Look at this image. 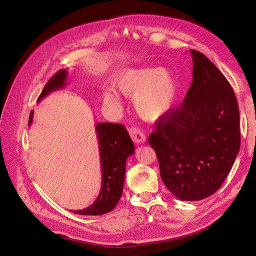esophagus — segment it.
I'll return each instance as SVG.
<instances>
[{
    "mask_svg": "<svg viewBox=\"0 0 256 256\" xmlns=\"http://www.w3.org/2000/svg\"><path fill=\"white\" fill-rule=\"evenodd\" d=\"M130 136L132 139V141L136 143H144L146 141L145 134L137 128H130Z\"/></svg>",
    "mask_w": 256,
    "mask_h": 256,
    "instance_id": "obj_1",
    "label": "esophagus"
}]
</instances>
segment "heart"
<instances>
[{
	"label": "heart",
	"mask_w": 256,
	"mask_h": 256,
	"mask_svg": "<svg viewBox=\"0 0 256 256\" xmlns=\"http://www.w3.org/2000/svg\"><path fill=\"white\" fill-rule=\"evenodd\" d=\"M114 89L126 98H132L137 114L148 121L168 113L176 100L178 84L176 74L167 67H138L118 72L112 80ZM108 106H118V94L108 89L104 92Z\"/></svg>",
	"instance_id": "heart-1"
}]
</instances>
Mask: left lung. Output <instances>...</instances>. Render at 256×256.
Segmentation results:
<instances>
[{
    "label": "left lung",
    "mask_w": 256,
    "mask_h": 256,
    "mask_svg": "<svg viewBox=\"0 0 256 256\" xmlns=\"http://www.w3.org/2000/svg\"><path fill=\"white\" fill-rule=\"evenodd\" d=\"M193 82L182 104L160 117L148 143L160 178L180 200L217 192L240 145V112L230 82L202 52L191 50Z\"/></svg>",
    "instance_id": "8db88e82"
}]
</instances>
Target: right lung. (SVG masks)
Here are the masks:
<instances>
[{"label": "right lung", "instance_id": "right-lung-1", "mask_svg": "<svg viewBox=\"0 0 256 256\" xmlns=\"http://www.w3.org/2000/svg\"><path fill=\"white\" fill-rule=\"evenodd\" d=\"M67 80L66 70H61L54 74L44 86L38 100H42L48 93L65 86ZM33 119V111L30 113V126ZM100 156L102 165V189L96 200L89 206L74 214L85 216H98L114 210L122 195L126 176V163L128 156L135 152L134 143L124 126L110 122H100L96 126Z\"/></svg>", "mask_w": 256, "mask_h": 256}]
</instances>
